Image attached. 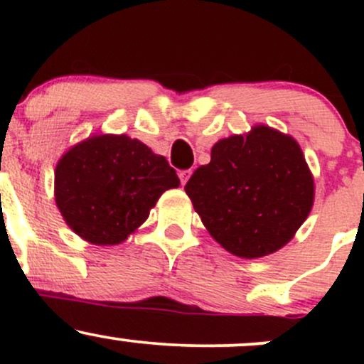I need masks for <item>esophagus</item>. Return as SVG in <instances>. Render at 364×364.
<instances>
[{
	"mask_svg": "<svg viewBox=\"0 0 364 364\" xmlns=\"http://www.w3.org/2000/svg\"><path fill=\"white\" fill-rule=\"evenodd\" d=\"M179 179H181V185H186V181L188 179H190V176H191V169H183V171H179Z\"/></svg>",
	"mask_w": 364,
	"mask_h": 364,
	"instance_id": "esophagus-1",
	"label": "esophagus"
}]
</instances>
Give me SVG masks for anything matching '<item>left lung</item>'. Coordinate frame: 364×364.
<instances>
[{"label": "left lung", "mask_w": 364, "mask_h": 364, "mask_svg": "<svg viewBox=\"0 0 364 364\" xmlns=\"http://www.w3.org/2000/svg\"><path fill=\"white\" fill-rule=\"evenodd\" d=\"M185 191L217 243L248 260L289 243L315 200L299 144L267 124L217 141Z\"/></svg>", "instance_id": "1"}]
</instances>
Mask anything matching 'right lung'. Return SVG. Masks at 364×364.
<instances>
[{"mask_svg": "<svg viewBox=\"0 0 364 364\" xmlns=\"http://www.w3.org/2000/svg\"><path fill=\"white\" fill-rule=\"evenodd\" d=\"M179 178L166 157L128 135H94L63 154L54 200L70 229L92 245L123 243Z\"/></svg>", "mask_w": 364, "mask_h": 364, "instance_id": "obj_1", "label": "right lung"}]
</instances>
